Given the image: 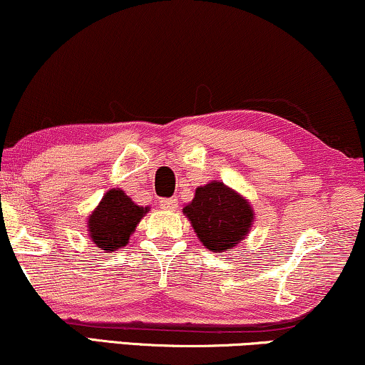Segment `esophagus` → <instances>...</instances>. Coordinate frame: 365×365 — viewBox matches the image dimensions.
Returning a JSON list of instances; mask_svg holds the SVG:
<instances>
[{"label":"esophagus","mask_w":365,"mask_h":365,"mask_svg":"<svg viewBox=\"0 0 365 365\" xmlns=\"http://www.w3.org/2000/svg\"><path fill=\"white\" fill-rule=\"evenodd\" d=\"M160 207L165 210H175L178 207V198L172 197V198H162L160 200Z\"/></svg>","instance_id":"esophagus-1"}]
</instances>
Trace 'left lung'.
I'll list each match as a JSON object with an SVG mask.
<instances>
[{"label": "left lung", "mask_w": 365, "mask_h": 365, "mask_svg": "<svg viewBox=\"0 0 365 365\" xmlns=\"http://www.w3.org/2000/svg\"><path fill=\"white\" fill-rule=\"evenodd\" d=\"M183 213L205 248L215 253L235 248L248 235L255 220L248 200L218 180L195 190V198Z\"/></svg>", "instance_id": "left-lung-1"}]
</instances>
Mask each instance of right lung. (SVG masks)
Returning <instances> with one entry per match:
<instances>
[{"instance_id": "right-lung-1", "label": "right lung", "mask_w": 365, "mask_h": 365, "mask_svg": "<svg viewBox=\"0 0 365 365\" xmlns=\"http://www.w3.org/2000/svg\"><path fill=\"white\" fill-rule=\"evenodd\" d=\"M148 207H138L119 188H112L104 195L87 222L89 238L97 248L115 251L129 243L130 235L145 217Z\"/></svg>"}]
</instances>
